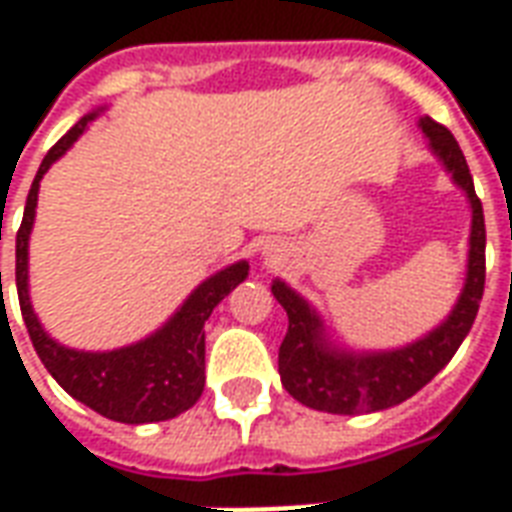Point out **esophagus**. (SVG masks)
<instances>
[{
  "mask_svg": "<svg viewBox=\"0 0 512 512\" xmlns=\"http://www.w3.org/2000/svg\"><path fill=\"white\" fill-rule=\"evenodd\" d=\"M266 255H271V252H266Z\"/></svg>",
  "mask_w": 512,
  "mask_h": 512,
  "instance_id": "obj_1",
  "label": "esophagus"
}]
</instances>
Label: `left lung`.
Here are the masks:
<instances>
[{"label": "left lung", "instance_id": "1", "mask_svg": "<svg viewBox=\"0 0 512 512\" xmlns=\"http://www.w3.org/2000/svg\"><path fill=\"white\" fill-rule=\"evenodd\" d=\"M419 128L428 136L433 156L450 172L472 205L469 263L466 282L447 321L439 323L417 343L395 351H340L326 340V329L310 301L274 279L271 293L288 312V334L279 345V378L290 395L304 406L329 414H370L384 411L417 395L441 367L461 348L472 329L485 288V219L483 202L474 194L469 164L455 136L430 117H419Z\"/></svg>", "mask_w": 512, "mask_h": 512}]
</instances>
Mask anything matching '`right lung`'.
<instances>
[{
  "instance_id": "add662e5",
  "label": "right lung",
  "mask_w": 512,
  "mask_h": 512,
  "mask_svg": "<svg viewBox=\"0 0 512 512\" xmlns=\"http://www.w3.org/2000/svg\"><path fill=\"white\" fill-rule=\"evenodd\" d=\"M93 117H98V112L84 115L51 147L32 180L24 219L16 233L18 304L40 362L68 395L115 422H126V425L164 422L189 411L200 400L205 386V321L211 318L213 307L235 285L244 282L249 263L238 260L233 266L216 271L213 277L191 290L189 299L180 304V310L158 332L134 345L115 351H76L51 340L29 301V233L35 224L40 180L49 172L51 164L65 156V150L84 134Z\"/></svg>"
}]
</instances>
